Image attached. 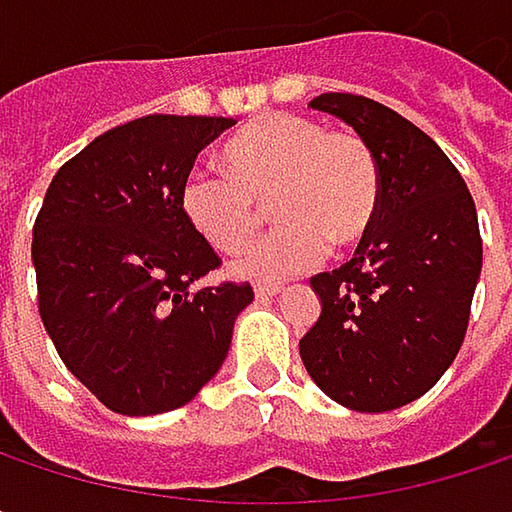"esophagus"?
Returning a JSON list of instances; mask_svg holds the SVG:
<instances>
[{"label":"esophagus","mask_w":512,"mask_h":512,"mask_svg":"<svg viewBox=\"0 0 512 512\" xmlns=\"http://www.w3.org/2000/svg\"><path fill=\"white\" fill-rule=\"evenodd\" d=\"M284 290L281 281H255V296L257 299H269V296H278Z\"/></svg>","instance_id":"34e87169"}]
</instances>
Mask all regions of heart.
Listing matches in <instances>:
<instances>
[{
    "mask_svg": "<svg viewBox=\"0 0 512 512\" xmlns=\"http://www.w3.org/2000/svg\"><path fill=\"white\" fill-rule=\"evenodd\" d=\"M228 171L192 168L180 186L189 225L222 255L255 240L272 201L281 222L237 260L249 278H287L361 243L379 213L382 177L370 145L302 115H263L225 145Z\"/></svg>",
    "mask_w": 512,
    "mask_h": 512,
    "instance_id": "b5f03b06",
    "label": "heart"
}]
</instances>
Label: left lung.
Masks as SVG:
<instances>
[{
    "label": "left lung",
    "mask_w": 512,
    "mask_h": 512,
    "mask_svg": "<svg viewBox=\"0 0 512 512\" xmlns=\"http://www.w3.org/2000/svg\"><path fill=\"white\" fill-rule=\"evenodd\" d=\"M311 109L370 145L382 195L356 257L311 278L323 311L299 356L335 403L391 412L427 394L460 353L483 266L477 210L457 165L394 109L335 91Z\"/></svg>",
    "instance_id": "left-lung-1"
}]
</instances>
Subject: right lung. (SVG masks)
I'll list each match as a JSON object with an SVG mask.
<instances>
[{"label":"right lung","mask_w":512,"mask_h":512,"mask_svg":"<svg viewBox=\"0 0 512 512\" xmlns=\"http://www.w3.org/2000/svg\"><path fill=\"white\" fill-rule=\"evenodd\" d=\"M234 118L148 115L52 177L35 219L38 311L67 370L118 415L186 406L222 367L252 284L195 287L222 260L180 186Z\"/></svg>","instance_id":"add662e5"}]
</instances>
